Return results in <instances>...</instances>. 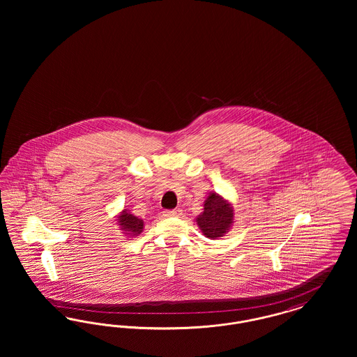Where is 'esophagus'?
<instances>
[{
    "mask_svg": "<svg viewBox=\"0 0 357 357\" xmlns=\"http://www.w3.org/2000/svg\"><path fill=\"white\" fill-rule=\"evenodd\" d=\"M163 215H165V217H169V218H172V217H179V215H182V210H181V208H175V210H166Z\"/></svg>",
    "mask_w": 357,
    "mask_h": 357,
    "instance_id": "esophagus-1",
    "label": "esophagus"
}]
</instances>
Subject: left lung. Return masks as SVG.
Instances as JSON below:
<instances>
[{"instance_id": "left-lung-1", "label": "left lung", "mask_w": 357, "mask_h": 357, "mask_svg": "<svg viewBox=\"0 0 357 357\" xmlns=\"http://www.w3.org/2000/svg\"><path fill=\"white\" fill-rule=\"evenodd\" d=\"M204 236L211 239L221 238L229 233L234 222V210L231 204L217 192H211L204 204V211L197 217Z\"/></svg>"}]
</instances>
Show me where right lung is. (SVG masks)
<instances>
[{
    "mask_svg": "<svg viewBox=\"0 0 357 357\" xmlns=\"http://www.w3.org/2000/svg\"><path fill=\"white\" fill-rule=\"evenodd\" d=\"M116 222L120 230L127 236V237L134 238L139 236L143 231L144 222L140 218H137L134 214H131L127 208H123L116 217Z\"/></svg>",
    "mask_w": 357,
    "mask_h": 357,
    "instance_id": "1",
    "label": "right lung"
}]
</instances>
